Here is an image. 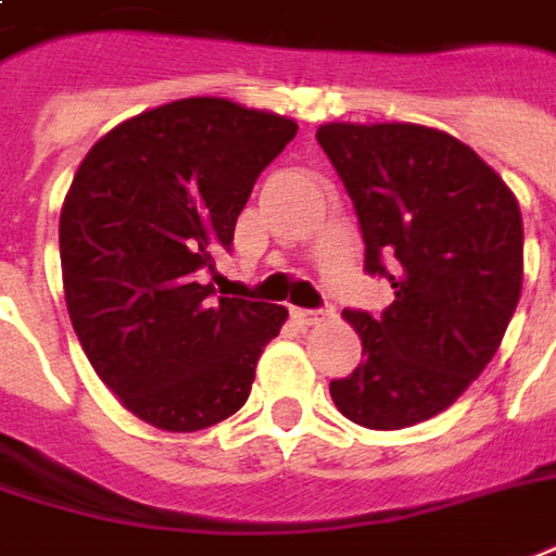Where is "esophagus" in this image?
<instances>
[{
    "mask_svg": "<svg viewBox=\"0 0 556 556\" xmlns=\"http://www.w3.org/2000/svg\"><path fill=\"white\" fill-rule=\"evenodd\" d=\"M293 317L305 324V327H315L320 320H327L329 308H293Z\"/></svg>",
    "mask_w": 556,
    "mask_h": 556,
    "instance_id": "obj_1",
    "label": "esophagus"
}]
</instances>
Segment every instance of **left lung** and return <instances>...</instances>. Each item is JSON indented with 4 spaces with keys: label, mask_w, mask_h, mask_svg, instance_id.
I'll return each mask as SVG.
<instances>
[{
    "label": "left lung",
    "mask_w": 556,
    "mask_h": 556,
    "mask_svg": "<svg viewBox=\"0 0 556 556\" xmlns=\"http://www.w3.org/2000/svg\"><path fill=\"white\" fill-rule=\"evenodd\" d=\"M317 144L354 202L363 269L393 287L378 317L344 308L366 359L329 396L359 427H415L454 405L503 342L523 281L518 199L430 126L324 124Z\"/></svg>",
    "instance_id": "8db88e82"
}]
</instances>
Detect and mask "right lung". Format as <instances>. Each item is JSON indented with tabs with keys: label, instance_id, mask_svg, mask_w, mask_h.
Listing matches in <instances>:
<instances>
[{
	"label": "right lung",
	"instance_id": "obj_1",
	"mask_svg": "<svg viewBox=\"0 0 556 556\" xmlns=\"http://www.w3.org/2000/svg\"><path fill=\"white\" fill-rule=\"evenodd\" d=\"M296 136L281 114L178 99L114 126L75 172L60 214L72 327L105 388L151 427L236 415L285 305L202 285L260 172Z\"/></svg>",
	"mask_w": 556,
	"mask_h": 556
}]
</instances>
